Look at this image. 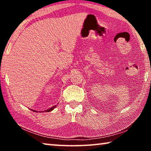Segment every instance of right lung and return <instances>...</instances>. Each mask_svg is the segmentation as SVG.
Instances as JSON below:
<instances>
[{"label": "right lung", "instance_id": "right-lung-1", "mask_svg": "<svg viewBox=\"0 0 151 151\" xmlns=\"http://www.w3.org/2000/svg\"><path fill=\"white\" fill-rule=\"evenodd\" d=\"M57 106L56 105H55V106H52V107H50V109H48L47 110H46V111H42V112H50V111H52L53 109H54L55 107ZM32 111H34V112H38V111H35V110H32V109H31Z\"/></svg>", "mask_w": 151, "mask_h": 151}]
</instances>
